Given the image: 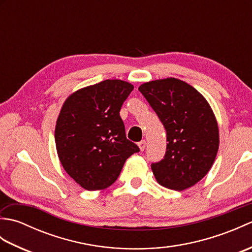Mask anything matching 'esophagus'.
<instances>
[{
	"label": "esophagus",
	"mask_w": 252,
	"mask_h": 252,
	"mask_svg": "<svg viewBox=\"0 0 252 252\" xmlns=\"http://www.w3.org/2000/svg\"><path fill=\"white\" fill-rule=\"evenodd\" d=\"M138 147H140V149L143 152L144 149L146 148V141L145 140H142L140 143H138Z\"/></svg>",
	"instance_id": "esophagus-1"
}]
</instances>
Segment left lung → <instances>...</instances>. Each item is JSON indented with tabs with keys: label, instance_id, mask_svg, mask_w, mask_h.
Masks as SVG:
<instances>
[{
	"label": "left lung",
	"instance_id": "left-lung-1",
	"mask_svg": "<svg viewBox=\"0 0 252 252\" xmlns=\"http://www.w3.org/2000/svg\"><path fill=\"white\" fill-rule=\"evenodd\" d=\"M138 91L167 131L164 157L152 163L155 178L174 190L195 185L209 172L219 149L211 107L191 85L175 78L144 83Z\"/></svg>",
	"mask_w": 252,
	"mask_h": 252
}]
</instances>
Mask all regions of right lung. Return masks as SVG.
Returning <instances> with one entry per match:
<instances>
[{
    "mask_svg": "<svg viewBox=\"0 0 252 252\" xmlns=\"http://www.w3.org/2000/svg\"><path fill=\"white\" fill-rule=\"evenodd\" d=\"M133 85L105 80L71 94L58 116L55 142L66 172L88 190L114 184L126 160L140 152L120 117Z\"/></svg>",
    "mask_w": 252,
    "mask_h": 252,
    "instance_id": "add662e5",
    "label": "right lung"
}]
</instances>
